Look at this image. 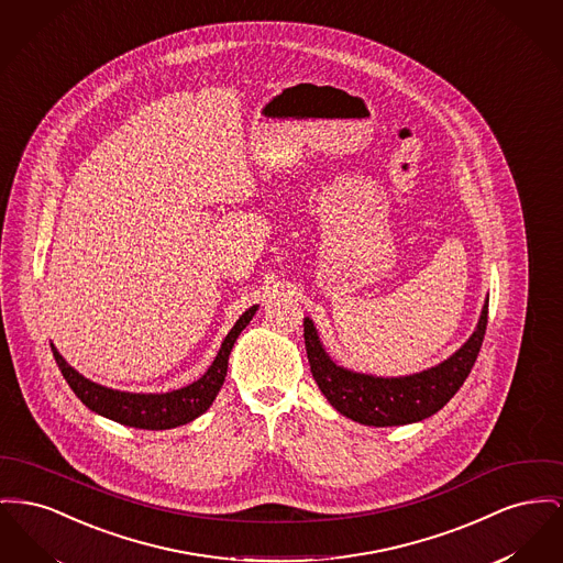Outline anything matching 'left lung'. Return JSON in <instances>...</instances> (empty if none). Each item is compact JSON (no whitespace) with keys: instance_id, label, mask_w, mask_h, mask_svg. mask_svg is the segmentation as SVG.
<instances>
[{"instance_id":"left-lung-1","label":"left lung","mask_w":563,"mask_h":563,"mask_svg":"<svg viewBox=\"0 0 563 563\" xmlns=\"http://www.w3.org/2000/svg\"><path fill=\"white\" fill-rule=\"evenodd\" d=\"M487 312L489 296L483 303L476 330L449 360L408 376H374L335 364L312 319L306 317L303 342L310 372L331 406L362 426L394 428L423 421L460 391L478 357L487 330Z\"/></svg>"}]
</instances>
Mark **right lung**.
Returning a JSON list of instances; mask_svg holds the SVG:
<instances>
[{"label":"right lung","mask_w":563,"mask_h":563,"mask_svg":"<svg viewBox=\"0 0 563 563\" xmlns=\"http://www.w3.org/2000/svg\"><path fill=\"white\" fill-rule=\"evenodd\" d=\"M257 308L260 306H251L235 321V325L225 335L214 362L203 372V376H199L198 380H194L187 387H180L167 394H132V391L103 387L100 383L85 378L80 372H76L71 365L67 364L66 360L59 355V351L55 349V344H51V349L67 385L89 410L135 430H172V428L191 423L212 406L214 397L219 396L223 380L228 376V362H230L233 342L251 323Z\"/></svg>","instance_id":"1"}]
</instances>
